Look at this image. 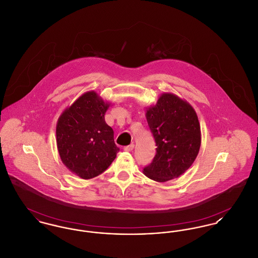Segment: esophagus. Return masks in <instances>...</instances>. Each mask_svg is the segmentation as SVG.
Returning a JSON list of instances; mask_svg holds the SVG:
<instances>
[{"label": "esophagus", "mask_w": 258, "mask_h": 258, "mask_svg": "<svg viewBox=\"0 0 258 258\" xmlns=\"http://www.w3.org/2000/svg\"><path fill=\"white\" fill-rule=\"evenodd\" d=\"M134 148H135V144H130V145L125 146V147L123 148V150L125 152H132L134 150Z\"/></svg>", "instance_id": "obj_1"}]
</instances>
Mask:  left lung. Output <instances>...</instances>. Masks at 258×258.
<instances>
[{"label": "left lung", "instance_id": "left-lung-1", "mask_svg": "<svg viewBox=\"0 0 258 258\" xmlns=\"http://www.w3.org/2000/svg\"><path fill=\"white\" fill-rule=\"evenodd\" d=\"M146 119L156 142V155L143 173L152 180L177 178L192 166L201 147V126L194 108L186 100L164 92L148 107Z\"/></svg>", "mask_w": 258, "mask_h": 258}]
</instances>
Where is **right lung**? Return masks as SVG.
I'll list each match as a JSON object with an SVG mask.
<instances>
[{
	"instance_id": "right-lung-1",
	"label": "right lung",
	"mask_w": 258,
	"mask_h": 258,
	"mask_svg": "<svg viewBox=\"0 0 258 258\" xmlns=\"http://www.w3.org/2000/svg\"><path fill=\"white\" fill-rule=\"evenodd\" d=\"M109 106L95 91H88L62 112L56 123L61 161L83 179L101 174L120 150L104 119Z\"/></svg>"
}]
</instances>
